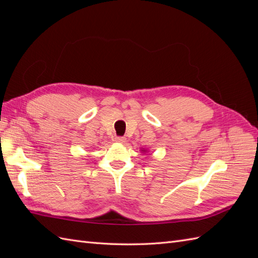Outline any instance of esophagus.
Here are the masks:
<instances>
[{"label":"esophagus","mask_w":258,"mask_h":258,"mask_svg":"<svg viewBox=\"0 0 258 258\" xmlns=\"http://www.w3.org/2000/svg\"><path fill=\"white\" fill-rule=\"evenodd\" d=\"M115 141L118 142V143H123L124 141H126V139H124L123 137H116L115 138Z\"/></svg>","instance_id":"1"}]
</instances>
